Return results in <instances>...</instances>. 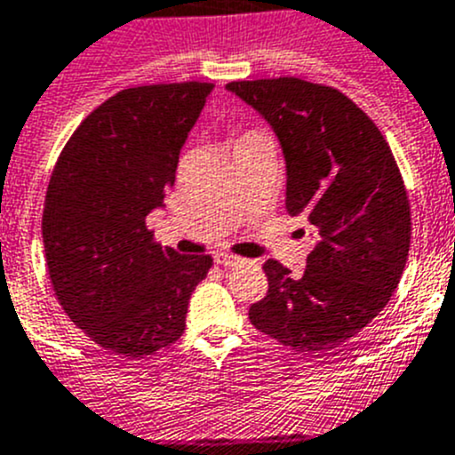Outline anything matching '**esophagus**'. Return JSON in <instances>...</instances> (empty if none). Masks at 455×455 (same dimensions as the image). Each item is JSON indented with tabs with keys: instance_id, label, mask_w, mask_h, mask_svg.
<instances>
[{
	"instance_id": "esophagus-1",
	"label": "esophagus",
	"mask_w": 455,
	"mask_h": 455,
	"mask_svg": "<svg viewBox=\"0 0 455 455\" xmlns=\"http://www.w3.org/2000/svg\"><path fill=\"white\" fill-rule=\"evenodd\" d=\"M214 261L219 263V266H236V263H241L239 257H235V254H228V252H216L214 254Z\"/></svg>"
}]
</instances>
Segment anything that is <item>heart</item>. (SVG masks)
Returning a JSON list of instances; mask_svg holds the SVG:
<instances>
[{
  "label": "heart",
  "mask_w": 455,
  "mask_h": 455,
  "mask_svg": "<svg viewBox=\"0 0 455 455\" xmlns=\"http://www.w3.org/2000/svg\"><path fill=\"white\" fill-rule=\"evenodd\" d=\"M248 136H263V133H259V132H250V133H245V136H241V138H248ZM239 138V140H241Z\"/></svg>",
  "instance_id": "b5f03b06"
}]
</instances>
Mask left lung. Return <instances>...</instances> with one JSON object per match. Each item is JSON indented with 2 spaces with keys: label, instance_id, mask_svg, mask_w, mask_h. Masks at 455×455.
<instances>
[{
  "label": "left lung",
  "instance_id": "8db88e82",
  "mask_svg": "<svg viewBox=\"0 0 455 455\" xmlns=\"http://www.w3.org/2000/svg\"><path fill=\"white\" fill-rule=\"evenodd\" d=\"M272 124L288 167L285 210L317 235L301 276L267 259V292L250 306L279 344L326 350L369 326L388 304L411 245V205L378 124L335 86L299 77L228 82Z\"/></svg>",
  "mask_w": 455,
  "mask_h": 455
}]
</instances>
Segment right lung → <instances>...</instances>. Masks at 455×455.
<instances>
[{
  "label": "right lung",
  "instance_id": "obj_1",
  "mask_svg": "<svg viewBox=\"0 0 455 455\" xmlns=\"http://www.w3.org/2000/svg\"><path fill=\"white\" fill-rule=\"evenodd\" d=\"M210 82L123 89L73 132L51 174L42 214L60 306L105 350L142 357L185 332L188 301L210 254L163 248L147 214L176 180L180 147Z\"/></svg>",
  "mask_w": 455,
  "mask_h": 455
}]
</instances>
